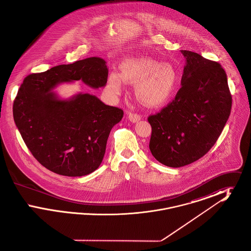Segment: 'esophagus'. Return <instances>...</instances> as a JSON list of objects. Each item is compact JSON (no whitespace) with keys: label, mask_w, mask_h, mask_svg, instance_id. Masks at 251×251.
Here are the masks:
<instances>
[{"label":"esophagus","mask_w":251,"mask_h":251,"mask_svg":"<svg viewBox=\"0 0 251 251\" xmlns=\"http://www.w3.org/2000/svg\"><path fill=\"white\" fill-rule=\"evenodd\" d=\"M128 118H129V120L132 122V123H135V122H137V121L141 120V116L138 115V114H134V113H129Z\"/></svg>","instance_id":"esophagus-1"}]
</instances>
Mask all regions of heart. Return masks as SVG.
<instances>
[{"label":"heart","mask_w":251,"mask_h":251,"mask_svg":"<svg viewBox=\"0 0 251 251\" xmlns=\"http://www.w3.org/2000/svg\"><path fill=\"white\" fill-rule=\"evenodd\" d=\"M120 74L111 72L108 76L110 94L122 93L124 81L136 84L135 93L147 106L157 107L170 99L177 84V73L169 64H161L150 57L127 58L120 65Z\"/></svg>","instance_id":"heart-1"}]
</instances>
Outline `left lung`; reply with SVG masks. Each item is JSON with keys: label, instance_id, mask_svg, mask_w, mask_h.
Returning a JSON list of instances; mask_svg holds the SVG:
<instances>
[{"label": "left lung", "instance_id": "8db88e82", "mask_svg": "<svg viewBox=\"0 0 251 251\" xmlns=\"http://www.w3.org/2000/svg\"><path fill=\"white\" fill-rule=\"evenodd\" d=\"M175 99L148 120L150 150L161 164L180 167L205 155L223 131L231 109L227 74L221 65L190 50Z\"/></svg>", "mask_w": 251, "mask_h": 251}]
</instances>
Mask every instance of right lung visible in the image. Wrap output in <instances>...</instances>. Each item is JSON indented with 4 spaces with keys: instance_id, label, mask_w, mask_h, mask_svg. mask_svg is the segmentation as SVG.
Listing matches in <instances>:
<instances>
[{
    "instance_id": "1",
    "label": "right lung",
    "mask_w": 251,
    "mask_h": 251,
    "mask_svg": "<svg viewBox=\"0 0 251 251\" xmlns=\"http://www.w3.org/2000/svg\"><path fill=\"white\" fill-rule=\"evenodd\" d=\"M106 62L89 57L28 75L13 104V117L24 143L49 170L81 177L100 167L109 133L123 111L96 96L79 93L62 100L51 92L62 83L82 80L92 88L107 83Z\"/></svg>"
}]
</instances>
